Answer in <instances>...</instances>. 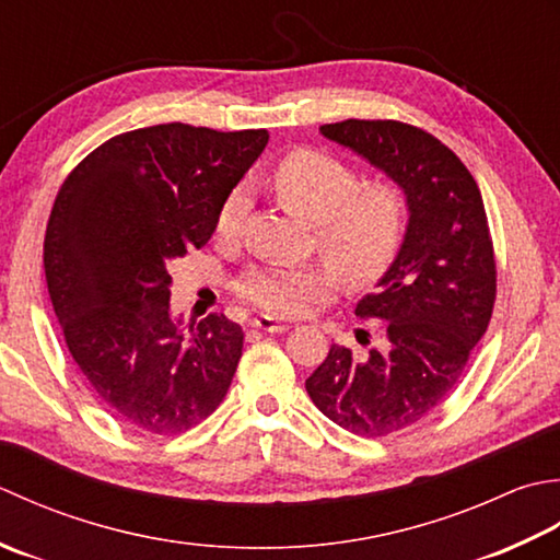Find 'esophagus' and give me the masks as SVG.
Listing matches in <instances>:
<instances>
[{"mask_svg":"<svg viewBox=\"0 0 560 560\" xmlns=\"http://www.w3.org/2000/svg\"><path fill=\"white\" fill-rule=\"evenodd\" d=\"M250 326L258 330H266V334H284V330L290 328V324L278 322V318H272V316H256L254 322H250Z\"/></svg>","mask_w":560,"mask_h":560,"instance_id":"34e87169","label":"esophagus"}]
</instances>
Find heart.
Masks as SVG:
<instances>
[{"instance_id":"1","label":"heart","mask_w":560,"mask_h":560,"mask_svg":"<svg viewBox=\"0 0 560 560\" xmlns=\"http://www.w3.org/2000/svg\"><path fill=\"white\" fill-rule=\"evenodd\" d=\"M272 190L296 220L316 224V244L348 284H370L389 268L404 238L406 205L392 184L360 186V176L338 159L294 150L272 171ZM246 186H236L217 212V234L230 238L248 212ZM336 276L324 266L256 268L238 284L246 302L268 314L294 316L324 302Z\"/></svg>"}]
</instances>
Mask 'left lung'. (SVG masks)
Returning <instances> with one entry per match:
<instances>
[{
    "mask_svg": "<svg viewBox=\"0 0 560 560\" xmlns=\"http://www.w3.org/2000/svg\"><path fill=\"white\" fill-rule=\"evenodd\" d=\"M380 168L404 192L408 222L396 258L355 314L382 318L368 355L334 343L306 380L322 413L360 438L418 423L459 380L495 302V260L483 198L469 168L438 137L396 120L318 128Z\"/></svg>",
    "mask_w": 560,
    "mask_h": 560,
    "instance_id": "8db88e82",
    "label": "left lung"
}]
</instances>
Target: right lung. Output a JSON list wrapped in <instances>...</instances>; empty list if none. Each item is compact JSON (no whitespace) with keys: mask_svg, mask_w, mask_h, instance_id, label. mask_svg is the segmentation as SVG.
Here are the masks:
<instances>
[{"mask_svg":"<svg viewBox=\"0 0 560 560\" xmlns=\"http://www.w3.org/2000/svg\"><path fill=\"white\" fill-rule=\"evenodd\" d=\"M266 144L268 130L152 125L96 147L57 192L43 246L52 310L91 392L122 423L176 435L230 389L244 330L224 314L184 326L168 264L208 244Z\"/></svg>","mask_w":560,"mask_h":560,"instance_id":"right-lung-1","label":"right lung"}]
</instances>
